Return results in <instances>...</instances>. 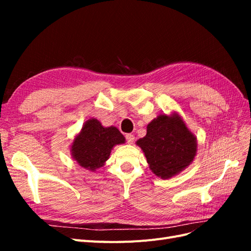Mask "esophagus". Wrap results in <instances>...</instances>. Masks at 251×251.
Segmentation results:
<instances>
[{
    "mask_svg": "<svg viewBox=\"0 0 251 251\" xmlns=\"http://www.w3.org/2000/svg\"><path fill=\"white\" fill-rule=\"evenodd\" d=\"M126 142L128 144H132L134 142V139H135V136L133 134H126Z\"/></svg>",
    "mask_w": 251,
    "mask_h": 251,
    "instance_id": "obj_1",
    "label": "esophagus"
}]
</instances>
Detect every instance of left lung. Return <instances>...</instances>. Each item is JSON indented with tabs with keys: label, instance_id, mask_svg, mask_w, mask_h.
<instances>
[{
	"label": "left lung",
	"instance_id": "8db88e82",
	"mask_svg": "<svg viewBox=\"0 0 251 251\" xmlns=\"http://www.w3.org/2000/svg\"><path fill=\"white\" fill-rule=\"evenodd\" d=\"M136 144L144 153L150 170L161 179L180 174L197 155V137L177 112L159 114Z\"/></svg>",
	"mask_w": 251,
	"mask_h": 251
}]
</instances>
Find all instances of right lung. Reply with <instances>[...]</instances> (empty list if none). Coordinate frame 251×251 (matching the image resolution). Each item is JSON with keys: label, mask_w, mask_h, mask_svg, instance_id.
<instances>
[{"label": "right lung", "mask_w": 251, "mask_h": 251, "mask_svg": "<svg viewBox=\"0 0 251 251\" xmlns=\"http://www.w3.org/2000/svg\"><path fill=\"white\" fill-rule=\"evenodd\" d=\"M125 142V136L117 127H104L96 118H90L75 136L70 151L79 166L95 172L104 165L113 148Z\"/></svg>", "instance_id": "add662e5"}]
</instances>
